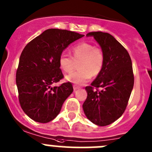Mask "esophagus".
I'll return each mask as SVG.
<instances>
[{
    "mask_svg": "<svg viewBox=\"0 0 152 152\" xmlns=\"http://www.w3.org/2000/svg\"><path fill=\"white\" fill-rule=\"evenodd\" d=\"M79 87H78L77 85H73V90H74V91H76V90H79Z\"/></svg>",
    "mask_w": 152,
    "mask_h": 152,
    "instance_id": "34e87169",
    "label": "esophagus"
}]
</instances>
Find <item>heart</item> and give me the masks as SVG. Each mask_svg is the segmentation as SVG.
Instances as JSON below:
<instances>
[{
    "mask_svg": "<svg viewBox=\"0 0 152 152\" xmlns=\"http://www.w3.org/2000/svg\"><path fill=\"white\" fill-rule=\"evenodd\" d=\"M73 57L67 53H62L59 57V66L66 73L73 71L76 62L81 60L79 70L67 75L66 79L76 85H83L91 77L100 74L104 65L105 56L101 48L95 47L88 42H82L73 47Z\"/></svg>",
    "mask_w": 152,
    "mask_h": 152,
    "instance_id": "heart-1",
    "label": "heart"
}]
</instances>
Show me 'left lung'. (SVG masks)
<instances>
[{
    "mask_svg": "<svg viewBox=\"0 0 152 152\" xmlns=\"http://www.w3.org/2000/svg\"><path fill=\"white\" fill-rule=\"evenodd\" d=\"M87 36L100 45L105 60L100 74L85 87L87 97L82 107L90 121L104 126L118 120L126 108L134 86L132 64L128 51L111 34L93 31Z\"/></svg>",
    "mask_w": 152,
    "mask_h": 152,
    "instance_id": "1",
    "label": "left lung"
}]
</instances>
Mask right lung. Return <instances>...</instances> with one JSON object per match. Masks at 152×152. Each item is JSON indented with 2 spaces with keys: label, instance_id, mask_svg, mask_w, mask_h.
<instances>
[{
  "label": "right lung",
  "instance_id": "add662e5",
  "mask_svg": "<svg viewBox=\"0 0 152 152\" xmlns=\"http://www.w3.org/2000/svg\"><path fill=\"white\" fill-rule=\"evenodd\" d=\"M85 35L50 28L29 42L21 53L16 73L20 104L30 118L39 123L53 120L73 93L70 82L52 87L63 79L59 57L64 50Z\"/></svg>",
  "mask_w": 152,
  "mask_h": 152
}]
</instances>
